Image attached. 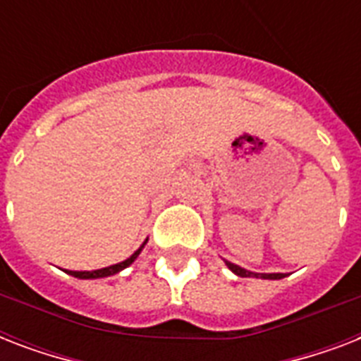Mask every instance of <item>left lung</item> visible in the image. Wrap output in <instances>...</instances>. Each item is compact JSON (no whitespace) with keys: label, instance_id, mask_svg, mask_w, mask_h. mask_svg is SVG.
<instances>
[{"label":"left lung","instance_id":"1","mask_svg":"<svg viewBox=\"0 0 361 361\" xmlns=\"http://www.w3.org/2000/svg\"><path fill=\"white\" fill-rule=\"evenodd\" d=\"M226 266H228V269H232L234 274L240 275V277H262V279H283V277H286L285 274H255V271L240 268V266H236V264L232 262H226Z\"/></svg>","mask_w":361,"mask_h":361}]
</instances>
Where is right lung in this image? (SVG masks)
Masks as SVG:
<instances>
[{
  "instance_id": "right-lung-1",
  "label": "right lung",
  "mask_w": 361,
  "mask_h": 361,
  "mask_svg": "<svg viewBox=\"0 0 361 361\" xmlns=\"http://www.w3.org/2000/svg\"><path fill=\"white\" fill-rule=\"evenodd\" d=\"M146 241H144V243L140 245V249H136V251L133 252L127 260H123V262L120 264H114V266H109V268L93 269V271H71V269H65V271H67L69 275H73V277H78V279H99V277H109V275L118 274V271H121V269H125L127 266H130V264L135 262L136 257L140 255V251L144 249V245H146Z\"/></svg>"
}]
</instances>
